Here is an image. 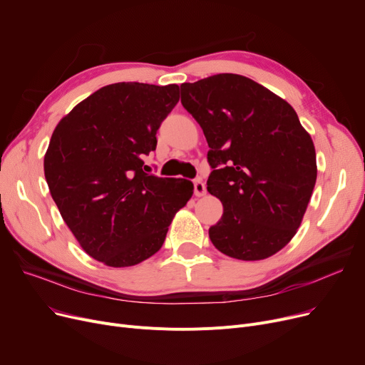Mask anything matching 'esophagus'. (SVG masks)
<instances>
[{"label":"esophagus","mask_w":365,"mask_h":365,"mask_svg":"<svg viewBox=\"0 0 365 365\" xmlns=\"http://www.w3.org/2000/svg\"><path fill=\"white\" fill-rule=\"evenodd\" d=\"M194 192L197 197H204L207 194V187L202 180H195L194 182Z\"/></svg>","instance_id":"1"}]
</instances>
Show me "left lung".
Listing matches in <instances>:
<instances>
[{
    "instance_id": "8db88e82",
    "label": "left lung",
    "mask_w": 365,
    "mask_h": 365,
    "mask_svg": "<svg viewBox=\"0 0 365 365\" xmlns=\"http://www.w3.org/2000/svg\"><path fill=\"white\" fill-rule=\"evenodd\" d=\"M180 93L210 148L207 190L223 204L210 240L240 260L275 255L294 237L317 182L314 142L296 110L237 73L185 83Z\"/></svg>"
}]
</instances>
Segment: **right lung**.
I'll return each instance as SVG.
<instances>
[{"instance_id":"obj_1","label":"right lung","mask_w":365,"mask_h":365,"mask_svg":"<svg viewBox=\"0 0 365 365\" xmlns=\"http://www.w3.org/2000/svg\"><path fill=\"white\" fill-rule=\"evenodd\" d=\"M179 86L117 83L94 91L53 131L44 175L59 212L93 259L112 267L155 255L194 194L186 179L143 171Z\"/></svg>"}]
</instances>
